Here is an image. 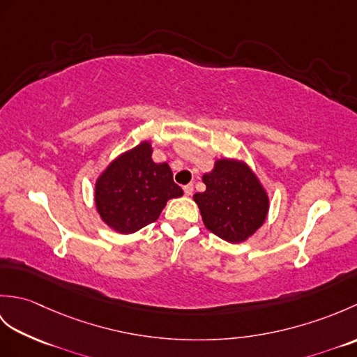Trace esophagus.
<instances>
[{
	"mask_svg": "<svg viewBox=\"0 0 357 357\" xmlns=\"http://www.w3.org/2000/svg\"><path fill=\"white\" fill-rule=\"evenodd\" d=\"M183 190H184L185 196H192L193 195V185L192 184H187V185L183 187Z\"/></svg>",
	"mask_w": 357,
	"mask_h": 357,
	"instance_id": "1",
	"label": "esophagus"
}]
</instances>
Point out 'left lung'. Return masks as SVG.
<instances>
[{
    "instance_id": "obj_1",
    "label": "left lung",
    "mask_w": 357,
    "mask_h": 357,
    "mask_svg": "<svg viewBox=\"0 0 357 357\" xmlns=\"http://www.w3.org/2000/svg\"><path fill=\"white\" fill-rule=\"evenodd\" d=\"M206 190L195 193L202 222L230 244H241L264 225L270 198L261 179L245 161L216 159L213 169L202 174Z\"/></svg>"
}]
</instances>
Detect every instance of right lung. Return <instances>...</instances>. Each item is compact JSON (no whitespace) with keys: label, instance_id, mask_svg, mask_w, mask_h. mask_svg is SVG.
I'll use <instances>...</instances> for the list:
<instances>
[{"label":"right lung","instance_id":"obj_1","mask_svg":"<svg viewBox=\"0 0 357 357\" xmlns=\"http://www.w3.org/2000/svg\"><path fill=\"white\" fill-rule=\"evenodd\" d=\"M151 141L118 155L95 183V207L101 221L119 234H132L161 215L167 201L184 192L173 183L167 162H155Z\"/></svg>","mask_w":357,"mask_h":357}]
</instances>
